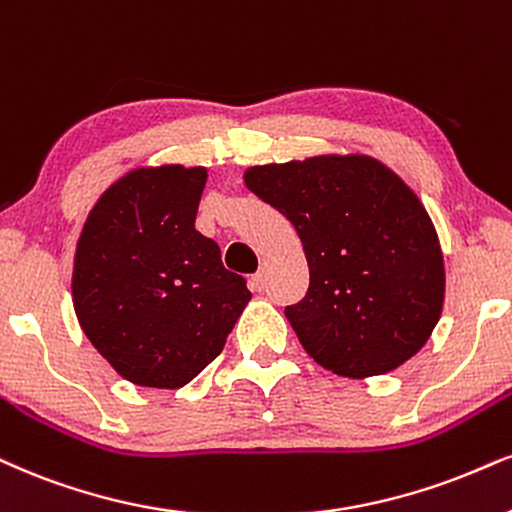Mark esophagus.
<instances>
[{
    "label": "esophagus",
    "mask_w": 512,
    "mask_h": 512,
    "mask_svg": "<svg viewBox=\"0 0 512 512\" xmlns=\"http://www.w3.org/2000/svg\"><path fill=\"white\" fill-rule=\"evenodd\" d=\"M266 280H268V270L258 268V273H254V277H251V287H254L256 292H261V289L266 287Z\"/></svg>",
    "instance_id": "esophagus-1"
}]
</instances>
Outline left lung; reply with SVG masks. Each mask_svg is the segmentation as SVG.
I'll list each match as a JSON object with an SVG mask.
<instances>
[{
	"instance_id": "8db88e82",
	"label": "left lung",
	"mask_w": 512,
	"mask_h": 512,
	"mask_svg": "<svg viewBox=\"0 0 512 512\" xmlns=\"http://www.w3.org/2000/svg\"><path fill=\"white\" fill-rule=\"evenodd\" d=\"M244 180L304 244L311 282L285 315L308 356L337 375L370 377L425 346L444 304V258L399 175L368 156H315L254 166Z\"/></svg>"
}]
</instances>
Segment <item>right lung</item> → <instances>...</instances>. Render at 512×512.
Listing matches in <instances>:
<instances>
[{"instance_id":"1","label":"right lung","mask_w":512,"mask_h":512,"mask_svg":"<svg viewBox=\"0 0 512 512\" xmlns=\"http://www.w3.org/2000/svg\"><path fill=\"white\" fill-rule=\"evenodd\" d=\"M204 168L132 170L92 208L75 251L82 332L125 380L180 389L223 351L251 292L194 230Z\"/></svg>"}]
</instances>
